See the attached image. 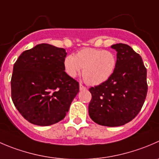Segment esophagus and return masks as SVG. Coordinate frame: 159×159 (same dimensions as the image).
I'll list each match as a JSON object with an SVG mask.
<instances>
[{"label": "esophagus", "mask_w": 159, "mask_h": 159, "mask_svg": "<svg viewBox=\"0 0 159 159\" xmlns=\"http://www.w3.org/2000/svg\"><path fill=\"white\" fill-rule=\"evenodd\" d=\"M79 89H80V91H84V90H86V89H87V88L84 87V86L82 85V84H80Z\"/></svg>", "instance_id": "obj_1"}]
</instances>
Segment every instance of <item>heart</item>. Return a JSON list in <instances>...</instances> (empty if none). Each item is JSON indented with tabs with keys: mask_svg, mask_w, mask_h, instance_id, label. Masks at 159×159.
Returning a JSON list of instances; mask_svg holds the SVG:
<instances>
[{
	"mask_svg": "<svg viewBox=\"0 0 159 159\" xmlns=\"http://www.w3.org/2000/svg\"><path fill=\"white\" fill-rule=\"evenodd\" d=\"M116 66V57L112 52L95 48H84L75 56L64 58V68L70 78H75L81 73L91 85H98L107 81Z\"/></svg>",
	"mask_w": 159,
	"mask_h": 159,
	"instance_id": "obj_1",
	"label": "heart"
}]
</instances>
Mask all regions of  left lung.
<instances>
[{
    "label": "left lung",
    "instance_id": "obj_1",
    "mask_svg": "<svg viewBox=\"0 0 159 159\" xmlns=\"http://www.w3.org/2000/svg\"><path fill=\"white\" fill-rule=\"evenodd\" d=\"M116 51V66L102 84L89 89L91 119L106 127L130 122L142 108L148 92L147 70L141 57L127 44L111 46Z\"/></svg>",
    "mask_w": 159,
    "mask_h": 159
}]
</instances>
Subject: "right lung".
Segmentation results:
<instances>
[{
  "instance_id": "obj_1",
  "label": "right lung",
  "mask_w": 159,
  "mask_h": 159,
  "mask_svg": "<svg viewBox=\"0 0 159 159\" xmlns=\"http://www.w3.org/2000/svg\"><path fill=\"white\" fill-rule=\"evenodd\" d=\"M64 48L42 43L25 50L14 64L11 98L29 123L50 126L62 120L79 92V84L64 71Z\"/></svg>"
}]
</instances>
